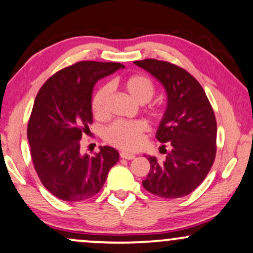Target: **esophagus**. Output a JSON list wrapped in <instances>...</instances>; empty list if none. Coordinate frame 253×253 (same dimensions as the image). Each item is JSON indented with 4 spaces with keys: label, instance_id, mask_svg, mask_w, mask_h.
<instances>
[{
    "label": "esophagus",
    "instance_id": "esophagus-1",
    "mask_svg": "<svg viewBox=\"0 0 253 253\" xmlns=\"http://www.w3.org/2000/svg\"><path fill=\"white\" fill-rule=\"evenodd\" d=\"M121 157L122 159H126V160H132V159H135V155H133V154L124 153V151H122Z\"/></svg>",
    "mask_w": 253,
    "mask_h": 253
}]
</instances>
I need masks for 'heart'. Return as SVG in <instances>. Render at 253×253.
Here are the masks:
<instances>
[{
	"instance_id": "obj_1",
	"label": "heart",
	"mask_w": 253,
	"mask_h": 253,
	"mask_svg": "<svg viewBox=\"0 0 253 253\" xmlns=\"http://www.w3.org/2000/svg\"><path fill=\"white\" fill-rule=\"evenodd\" d=\"M126 93L138 104H147L153 99L155 94V85L150 78L135 74L129 77L123 83ZM112 87L110 84L100 86L96 91L91 102V108L94 116L103 117L108 111V104L111 96ZM150 114L154 117L160 116L157 110H151ZM145 124L142 121H116L104 129L103 136L108 143L123 150L137 149L143 141Z\"/></svg>"
}]
</instances>
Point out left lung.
Instances as JSON below:
<instances>
[{
  "label": "left lung",
  "instance_id": "obj_1",
  "mask_svg": "<svg viewBox=\"0 0 253 253\" xmlns=\"http://www.w3.org/2000/svg\"><path fill=\"white\" fill-rule=\"evenodd\" d=\"M161 83L167 92V109L156 138L170 147L163 162L148 156L150 170L142 185L165 199L191 194L205 180L215 159L216 121L204 88L186 70L167 61H135Z\"/></svg>",
  "mask_w": 253,
  "mask_h": 253
}]
</instances>
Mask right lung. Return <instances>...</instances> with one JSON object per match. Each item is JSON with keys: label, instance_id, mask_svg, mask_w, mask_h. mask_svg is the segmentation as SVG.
<instances>
[{"label": "right lung", "instance_id": "1", "mask_svg": "<svg viewBox=\"0 0 253 253\" xmlns=\"http://www.w3.org/2000/svg\"><path fill=\"white\" fill-rule=\"evenodd\" d=\"M120 68V62L79 61L56 72L38 92L27 137L39 179L60 200L76 203L96 195L120 160L108 145L93 156L82 154L79 142L93 122L94 84Z\"/></svg>", "mask_w": 253, "mask_h": 253}]
</instances>
